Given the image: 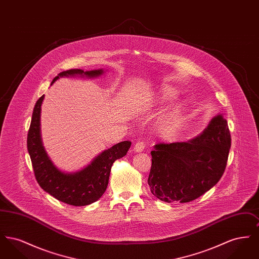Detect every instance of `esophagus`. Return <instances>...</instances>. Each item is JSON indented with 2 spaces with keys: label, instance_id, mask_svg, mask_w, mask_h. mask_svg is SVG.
<instances>
[{
  "label": "esophagus",
  "instance_id": "obj_1",
  "mask_svg": "<svg viewBox=\"0 0 259 259\" xmlns=\"http://www.w3.org/2000/svg\"><path fill=\"white\" fill-rule=\"evenodd\" d=\"M145 147H146V144L144 142H138V143H136L135 147H134V151L141 152L145 149Z\"/></svg>",
  "mask_w": 259,
  "mask_h": 259
}]
</instances>
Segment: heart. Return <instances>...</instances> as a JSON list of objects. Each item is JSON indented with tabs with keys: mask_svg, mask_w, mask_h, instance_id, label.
<instances>
[{
	"mask_svg": "<svg viewBox=\"0 0 259 259\" xmlns=\"http://www.w3.org/2000/svg\"><path fill=\"white\" fill-rule=\"evenodd\" d=\"M177 97V92L172 88H164L160 92L159 99L161 102H167ZM184 109L181 105H177L172 108L166 115H164L161 119L160 130L164 134H172L179 127L183 119Z\"/></svg>",
	"mask_w": 259,
	"mask_h": 259,
	"instance_id": "1",
	"label": "heart"
}]
</instances>
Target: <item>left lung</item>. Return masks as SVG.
Segmentation results:
<instances>
[{"instance_id": "1", "label": "left lung", "mask_w": 259, "mask_h": 259, "mask_svg": "<svg viewBox=\"0 0 259 259\" xmlns=\"http://www.w3.org/2000/svg\"><path fill=\"white\" fill-rule=\"evenodd\" d=\"M230 147V131L222 114L195 139L155 145L148 180L151 193L167 203L197 199L221 180Z\"/></svg>"}]
</instances>
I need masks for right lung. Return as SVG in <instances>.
<instances>
[{"instance_id": "add662e5", "label": "right lung", "mask_w": 259, "mask_h": 259, "mask_svg": "<svg viewBox=\"0 0 259 259\" xmlns=\"http://www.w3.org/2000/svg\"><path fill=\"white\" fill-rule=\"evenodd\" d=\"M103 73L102 69L87 72L80 69H72L55 76L51 84L61 76L79 74L95 77ZM44 98L45 95L38 99L35 105L27 137V148L37 184L46 192L63 203L72 206L92 204L106 191L113 162L126 155L131 147V142L124 141L104 150L87 167L78 172H62L50 160L41 142L40 107Z\"/></svg>"}]
</instances>
